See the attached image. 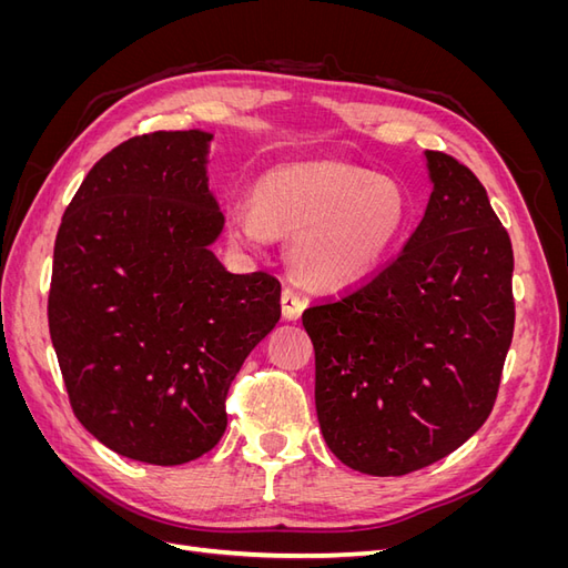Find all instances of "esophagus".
I'll use <instances>...</instances> for the list:
<instances>
[{
    "mask_svg": "<svg viewBox=\"0 0 568 568\" xmlns=\"http://www.w3.org/2000/svg\"><path fill=\"white\" fill-rule=\"evenodd\" d=\"M305 311V298L301 294H296L294 288H284L282 291V315L284 320H298Z\"/></svg>",
    "mask_w": 568,
    "mask_h": 568,
    "instance_id": "esophagus-1",
    "label": "esophagus"
}]
</instances>
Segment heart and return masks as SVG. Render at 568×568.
<instances>
[{
    "label": "heart",
    "instance_id": "1",
    "mask_svg": "<svg viewBox=\"0 0 568 568\" xmlns=\"http://www.w3.org/2000/svg\"><path fill=\"white\" fill-rule=\"evenodd\" d=\"M236 246L261 251L272 232H291V263L303 280L341 286L367 277L400 244L409 225L403 189L386 178L338 163H296L270 170L253 203L225 213Z\"/></svg>",
    "mask_w": 568,
    "mask_h": 568
}]
</instances>
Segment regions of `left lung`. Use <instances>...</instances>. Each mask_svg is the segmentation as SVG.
I'll use <instances>...</instances> for the list:
<instances>
[{"label": "left lung", "instance_id": "left-lung-1", "mask_svg": "<svg viewBox=\"0 0 568 568\" xmlns=\"http://www.w3.org/2000/svg\"><path fill=\"white\" fill-rule=\"evenodd\" d=\"M424 156L434 192L398 257L303 313L322 436L369 476L424 469L469 440L495 405L514 334L507 230L467 165Z\"/></svg>", "mask_w": 568, "mask_h": 568}]
</instances>
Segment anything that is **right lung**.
I'll list each match as a JSON object with an SVG mask.
<instances>
[{"label":"right lung","instance_id":"1","mask_svg":"<svg viewBox=\"0 0 568 568\" xmlns=\"http://www.w3.org/2000/svg\"><path fill=\"white\" fill-rule=\"evenodd\" d=\"M211 132H151L82 180L54 244L49 334L80 424L113 453L175 467L213 450L248 353L280 322V282L232 274L211 244Z\"/></svg>","mask_w":568,"mask_h":568}]
</instances>
